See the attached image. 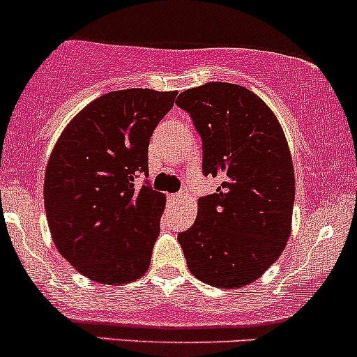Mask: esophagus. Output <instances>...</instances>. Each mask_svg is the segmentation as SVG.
<instances>
[{"instance_id": "34e87169", "label": "esophagus", "mask_w": 357, "mask_h": 357, "mask_svg": "<svg viewBox=\"0 0 357 357\" xmlns=\"http://www.w3.org/2000/svg\"><path fill=\"white\" fill-rule=\"evenodd\" d=\"M169 202H178V199H183V193H174V195H169Z\"/></svg>"}]
</instances>
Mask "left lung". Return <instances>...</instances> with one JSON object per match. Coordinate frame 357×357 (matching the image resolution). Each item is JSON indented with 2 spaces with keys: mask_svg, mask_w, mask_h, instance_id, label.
Instances as JSON below:
<instances>
[{
  "mask_svg": "<svg viewBox=\"0 0 357 357\" xmlns=\"http://www.w3.org/2000/svg\"><path fill=\"white\" fill-rule=\"evenodd\" d=\"M202 137L205 176L217 193L198 199L193 225L178 236L188 268L203 283L241 288L283 252L291 230L295 172L283 130L244 86L206 83L176 100Z\"/></svg>",
  "mask_w": 357,
  "mask_h": 357,
  "instance_id": "obj_1",
  "label": "left lung"
}]
</instances>
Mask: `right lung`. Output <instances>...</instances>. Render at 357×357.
Masks as SVG:
<instances>
[{
	"instance_id": "right-lung-1",
	"label": "right lung",
	"mask_w": 357,
	"mask_h": 357,
	"mask_svg": "<svg viewBox=\"0 0 357 357\" xmlns=\"http://www.w3.org/2000/svg\"><path fill=\"white\" fill-rule=\"evenodd\" d=\"M176 91L121 89L96 98L59 137L44 202L54 244L70 266L103 284L139 280L151 264L166 197L151 183L152 132Z\"/></svg>"
}]
</instances>
